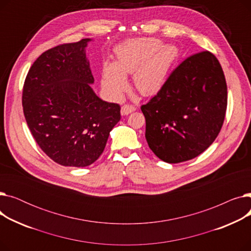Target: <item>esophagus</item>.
<instances>
[{"mask_svg":"<svg viewBox=\"0 0 251 251\" xmlns=\"http://www.w3.org/2000/svg\"><path fill=\"white\" fill-rule=\"evenodd\" d=\"M135 110H136L135 107H134V105H132V104H124V105H122V108H121V114L123 116L129 115L130 113L134 112Z\"/></svg>","mask_w":251,"mask_h":251,"instance_id":"esophagus-1","label":"esophagus"}]
</instances>
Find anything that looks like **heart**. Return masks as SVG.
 Masks as SVG:
<instances>
[{"mask_svg":"<svg viewBox=\"0 0 251 251\" xmlns=\"http://www.w3.org/2000/svg\"><path fill=\"white\" fill-rule=\"evenodd\" d=\"M176 58V48L161 46L159 39H129L117 48L116 63H103L101 85L112 98L118 99L127 87L126 75L133 74L136 89L143 96H152L166 83Z\"/></svg>","mask_w":251,"mask_h":251,"instance_id":"heart-1","label":"heart"}]
</instances>
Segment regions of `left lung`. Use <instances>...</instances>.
<instances>
[{
	"label": "left lung",
	"mask_w": 251,
	"mask_h": 251,
	"mask_svg": "<svg viewBox=\"0 0 251 251\" xmlns=\"http://www.w3.org/2000/svg\"><path fill=\"white\" fill-rule=\"evenodd\" d=\"M227 109V84L218 59L201 51L184 60L147 104L146 138L162 161L194 159L220 133Z\"/></svg>",
	"instance_id": "obj_1"
}]
</instances>
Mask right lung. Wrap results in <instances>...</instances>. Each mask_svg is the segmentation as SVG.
<instances>
[{"label": "right lung", "instance_id": "right-lung-1", "mask_svg": "<svg viewBox=\"0 0 251 251\" xmlns=\"http://www.w3.org/2000/svg\"><path fill=\"white\" fill-rule=\"evenodd\" d=\"M91 41L48 50L26 76L22 105L30 132L50 159L66 167H86L102 153L120 121V105L100 99L86 47Z\"/></svg>", "mask_w": 251, "mask_h": 251}]
</instances>
